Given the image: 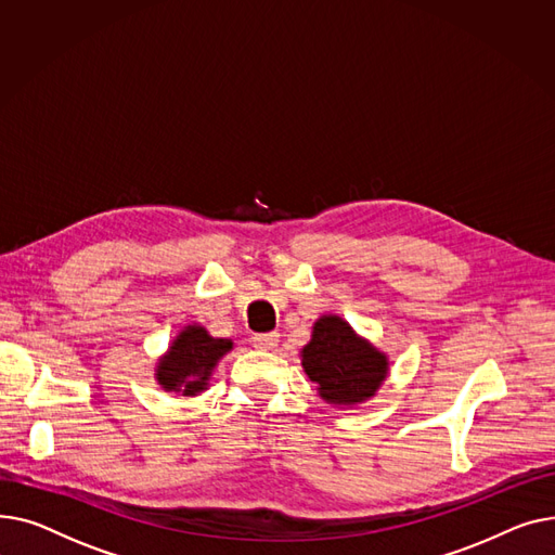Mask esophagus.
Instances as JSON below:
<instances>
[{
  "mask_svg": "<svg viewBox=\"0 0 555 555\" xmlns=\"http://www.w3.org/2000/svg\"><path fill=\"white\" fill-rule=\"evenodd\" d=\"M278 334L275 332H271V334H253V338H250V343H253V347H257V349H273L275 345H278Z\"/></svg>",
  "mask_w": 555,
  "mask_h": 555,
  "instance_id": "esophagus-1",
  "label": "esophagus"
}]
</instances>
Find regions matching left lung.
<instances>
[{"label":"left lung","instance_id":"left-lung-1","mask_svg":"<svg viewBox=\"0 0 555 555\" xmlns=\"http://www.w3.org/2000/svg\"><path fill=\"white\" fill-rule=\"evenodd\" d=\"M302 367L318 383L320 397L338 405L370 399L387 374L385 356L358 338L338 315L315 322L313 338L302 349Z\"/></svg>","mask_w":555,"mask_h":555}]
</instances>
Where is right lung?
I'll return each mask as SVG.
<instances>
[{
  "label": "right lung",
  "mask_w": 555,
  "mask_h": 555,
  "mask_svg": "<svg viewBox=\"0 0 555 555\" xmlns=\"http://www.w3.org/2000/svg\"><path fill=\"white\" fill-rule=\"evenodd\" d=\"M233 347L231 340L208 336L204 327H185L158 363V383L168 392L188 397L206 389V380L219 358Z\"/></svg>",
  "instance_id": "right-lung-1"
}]
</instances>
